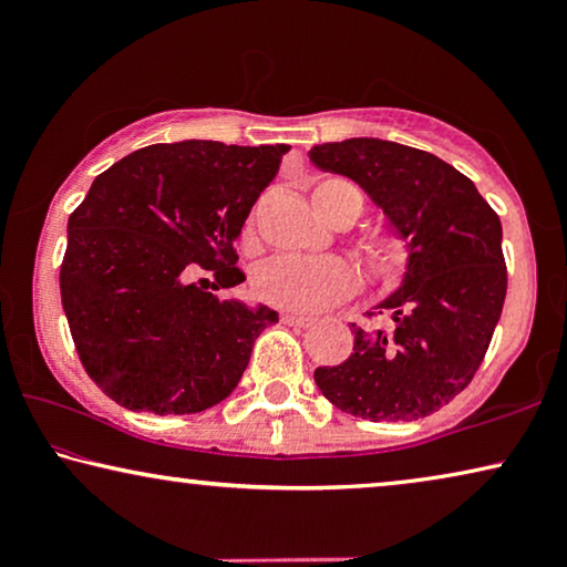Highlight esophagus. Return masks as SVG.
<instances>
[{"mask_svg":"<svg viewBox=\"0 0 567 567\" xmlns=\"http://www.w3.org/2000/svg\"><path fill=\"white\" fill-rule=\"evenodd\" d=\"M281 322L291 324V328H312V324H315L312 317H301V315H291V312L281 315Z\"/></svg>","mask_w":567,"mask_h":567,"instance_id":"1","label":"esophagus"}]
</instances>
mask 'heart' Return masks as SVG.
Wrapping results in <instances>:
<instances>
[{
    "label": "heart",
    "mask_w": 567,
    "mask_h": 567,
    "mask_svg": "<svg viewBox=\"0 0 567 567\" xmlns=\"http://www.w3.org/2000/svg\"><path fill=\"white\" fill-rule=\"evenodd\" d=\"M312 204L324 219L346 227L359 219L367 206V196L359 185L346 177H324L315 183ZM355 252L363 268L377 281H392L405 268L408 252L400 235L384 224H369L355 231ZM255 297L278 309L299 315L322 312L355 291V274L343 258H274L255 270Z\"/></svg>",
    "instance_id": "1"
}]
</instances>
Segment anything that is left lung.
I'll list each match as a JSON object with an SVG mask.
<instances>
[{"mask_svg": "<svg viewBox=\"0 0 567 567\" xmlns=\"http://www.w3.org/2000/svg\"><path fill=\"white\" fill-rule=\"evenodd\" d=\"M309 159L359 183L410 250L405 284L379 305L394 328L353 324L351 355L317 369V386L367 421L436 413L475 379L501 320L508 274L498 214L467 175L413 146L346 138L315 146Z\"/></svg>", "mask_w": 567, "mask_h": 567, "instance_id": "8db88e82", "label": "left lung"}]
</instances>
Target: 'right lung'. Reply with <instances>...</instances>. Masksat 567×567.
<instances>
[{"label": "right lung", "mask_w": 567, "mask_h": 567, "mask_svg": "<svg viewBox=\"0 0 567 567\" xmlns=\"http://www.w3.org/2000/svg\"><path fill=\"white\" fill-rule=\"evenodd\" d=\"M286 144H152L100 173L69 216L61 307L92 382L136 413L185 415L235 390L278 315L208 292L243 284L235 239ZM209 270L213 281L192 278Z\"/></svg>", "instance_id": "add662e5"}]
</instances>
